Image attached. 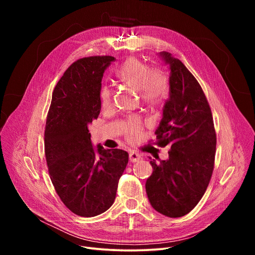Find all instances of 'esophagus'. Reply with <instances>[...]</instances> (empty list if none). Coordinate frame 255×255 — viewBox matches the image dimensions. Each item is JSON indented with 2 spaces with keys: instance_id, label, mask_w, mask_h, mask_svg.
Listing matches in <instances>:
<instances>
[{
  "instance_id": "obj_1",
  "label": "esophagus",
  "mask_w": 255,
  "mask_h": 255,
  "mask_svg": "<svg viewBox=\"0 0 255 255\" xmlns=\"http://www.w3.org/2000/svg\"><path fill=\"white\" fill-rule=\"evenodd\" d=\"M140 158H141L140 155H139L138 153L134 152V151H131V152L129 153V160H130V162H137V161H139Z\"/></svg>"
}]
</instances>
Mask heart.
<instances>
[{"mask_svg": "<svg viewBox=\"0 0 255 255\" xmlns=\"http://www.w3.org/2000/svg\"><path fill=\"white\" fill-rule=\"evenodd\" d=\"M118 82L137 93L141 92L142 99L150 104H154L166 96L168 83L164 74L158 70H151L150 67L136 58L128 59L116 71ZM102 109L112 106V93L107 88H103L100 93ZM125 134L129 140H135L141 130L138 119H131L125 124Z\"/></svg>", "mask_w": 255, "mask_h": 255, "instance_id": "b5f03b06", "label": "heart"}]
</instances>
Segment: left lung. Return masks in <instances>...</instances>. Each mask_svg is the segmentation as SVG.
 <instances>
[{
	"instance_id": "1",
	"label": "left lung",
	"mask_w": 255,
	"mask_h": 255,
	"mask_svg": "<svg viewBox=\"0 0 255 255\" xmlns=\"http://www.w3.org/2000/svg\"><path fill=\"white\" fill-rule=\"evenodd\" d=\"M159 56L169 66V94L156 129L158 145H169L167 160L151 159L145 182L151 206L170 218L188 214L205 194L216 152V133L207 98L195 77L167 51Z\"/></svg>"
}]
</instances>
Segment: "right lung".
Wrapping results in <instances>:
<instances>
[{"mask_svg":"<svg viewBox=\"0 0 255 255\" xmlns=\"http://www.w3.org/2000/svg\"><path fill=\"white\" fill-rule=\"evenodd\" d=\"M111 56L74 62L52 93L44 132L49 177L64 205L82 217H94L115 202L128 153L93 146L89 126L101 111V80Z\"/></svg>","mask_w":255,"mask_h":255,"instance_id":"1","label":"right lung"}]
</instances>
